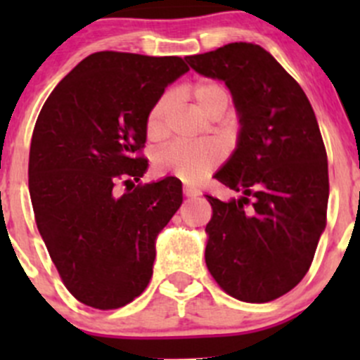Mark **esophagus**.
<instances>
[{"label": "esophagus", "mask_w": 360, "mask_h": 360, "mask_svg": "<svg viewBox=\"0 0 360 360\" xmlns=\"http://www.w3.org/2000/svg\"><path fill=\"white\" fill-rule=\"evenodd\" d=\"M183 193H184V197H188V198H195V197H198V195H202L200 190H197V188H191V186H184Z\"/></svg>", "instance_id": "esophagus-1"}]
</instances>
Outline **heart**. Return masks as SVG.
Masks as SVG:
<instances>
[{"mask_svg": "<svg viewBox=\"0 0 360 360\" xmlns=\"http://www.w3.org/2000/svg\"><path fill=\"white\" fill-rule=\"evenodd\" d=\"M195 106L207 118L221 116L230 106V92L216 79H202L190 89ZM172 108V97L162 96L151 106L146 116V134L158 141L167 132V118ZM223 148L212 141L202 143H170L153 155V169L160 174H170L186 184H198L223 162Z\"/></svg>", "mask_w": 360, "mask_h": 360, "instance_id": "b5f03b06", "label": "heart"}]
</instances>
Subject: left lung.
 <instances>
[{"label":"left lung","instance_id":"8db88e82","mask_svg":"<svg viewBox=\"0 0 360 360\" xmlns=\"http://www.w3.org/2000/svg\"><path fill=\"white\" fill-rule=\"evenodd\" d=\"M223 79L240 122L237 150L216 179L240 197L212 205L205 263L230 296L266 303L307 275L326 228L328 155L317 118L296 79L252 43L186 57Z\"/></svg>","mask_w":360,"mask_h":360}]
</instances>
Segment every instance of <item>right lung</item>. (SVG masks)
Here are the masks:
<instances>
[{
	"mask_svg": "<svg viewBox=\"0 0 360 360\" xmlns=\"http://www.w3.org/2000/svg\"><path fill=\"white\" fill-rule=\"evenodd\" d=\"M186 71L181 57L96 52L39 111L29 150L36 226L68 291L86 307H125L150 284L155 240L183 188L176 177L135 184L148 169L146 116Z\"/></svg>",
	"mask_w": 360,
	"mask_h": 360,
	"instance_id": "right-lung-1",
	"label": "right lung"
}]
</instances>
